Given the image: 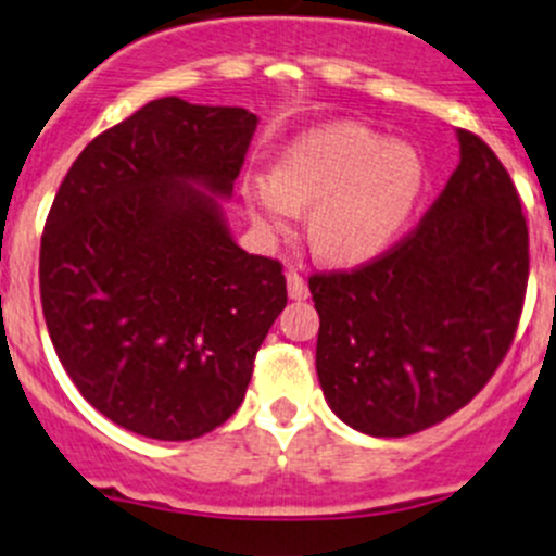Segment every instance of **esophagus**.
I'll use <instances>...</instances> for the list:
<instances>
[{
    "label": "esophagus",
    "mask_w": 556,
    "mask_h": 556,
    "mask_svg": "<svg viewBox=\"0 0 556 556\" xmlns=\"http://www.w3.org/2000/svg\"><path fill=\"white\" fill-rule=\"evenodd\" d=\"M288 293H290V299H295V301H304L306 295H309V285H306V279L301 277L295 268H290L288 271Z\"/></svg>",
    "instance_id": "34e87169"
}]
</instances>
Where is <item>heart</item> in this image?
Here are the masks:
<instances>
[{
	"label": "heart",
	"mask_w": 556,
	"mask_h": 556,
	"mask_svg": "<svg viewBox=\"0 0 556 556\" xmlns=\"http://www.w3.org/2000/svg\"><path fill=\"white\" fill-rule=\"evenodd\" d=\"M424 187L421 157L355 122L312 129L290 143L271 176L247 181L257 225L285 230L312 206L309 241L331 263L380 255L413 214Z\"/></svg>",
	"instance_id": "1"
}]
</instances>
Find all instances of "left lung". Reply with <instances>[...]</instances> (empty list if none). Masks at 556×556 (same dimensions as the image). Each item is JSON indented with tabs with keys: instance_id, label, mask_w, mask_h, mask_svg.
I'll return each mask as SVG.
<instances>
[{
	"instance_id": "obj_1",
	"label": "left lung",
	"mask_w": 556,
	"mask_h": 556,
	"mask_svg": "<svg viewBox=\"0 0 556 556\" xmlns=\"http://www.w3.org/2000/svg\"><path fill=\"white\" fill-rule=\"evenodd\" d=\"M462 160L424 219L350 271H317V377L333 413L407 438L465 407L514 344L530 230L497 154L459 129Z\"/></svg>"
}]
</instances>
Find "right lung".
<instances>
[{
	"label": "right lung",
	"instance_id": "add662e5",
	"mask_svg": "<svg viewBox=\"0 0 556 556\" xmlns=\"http://www.w3.org/2000/svg\"><path fill=\"white\" fill-rule=\"evenodd\" d=\"M255 127L244 108L152 100L97 135L53 198L48 333L80 396L129 432L195 440L223 427L288 304L282 263L241 250L202 192L230 195Z\"/></svg>",
	"mask_w": 556,
	"mask_h": 556
}]
</instances>
